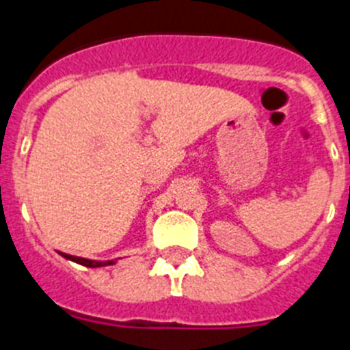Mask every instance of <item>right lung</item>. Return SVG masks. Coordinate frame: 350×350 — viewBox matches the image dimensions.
I'll use <instances>...</instances> for the list:
<instances>
[{"label": "right lung", "instance_id": "add662e5", "mask_svg": "<svg viewBox=\"0 0 350 350\" xmlns=\"http://www.w3.org/2000/svg\"><path fill=\"white\" fill-rule=\"evenodd\" d=\"M62 254V252H59ZM65 259L74 260V262L81 264V266L86 267H103V266H112V264H116V260H91V259H84V257H75V255H68V254H62Z\"/></svg>", "mask_w": 350, "mask_h": 350}]
</instances>
